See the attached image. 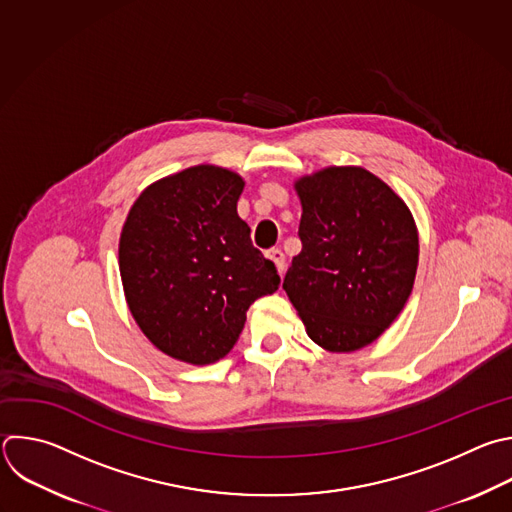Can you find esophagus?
I'll list each match as a JSON object with an SVG mask.
<instances>
[{
	"mask_svg": "<svg viewBox=\"0 0 512 512\" xmlns=\"http://www.w3.org/2000/svg\"><path fill=\"white\" fill-rule=\"evenodd\" d=\"M267 257L275 263L279 275H283V273H285V253H283L279 247H273V249L267 251Z\"/></svg>",
	"mask_w": 512,
	"mask_h": 512,
	"instance_id": "esophagus-1",
	"label": "esophagus"
}]
</instances>
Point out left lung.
<instances>
[{"label": "left lung", "mask_w": 512, "mask_h": 512, "mask_svg": "<svg viewBox=\"0 0 512 512\" xmlns=\"http://www.w3.org/2000/svg\"><path fill=\"white\" fill-rule=\"evenodd\" d=\"M301 253L283 289L307 335L329 352H356L404 309L418 267V231L404 201L358 166H331L295 183Z\"/></svg>", "instance_id": "1"}]
</instances>
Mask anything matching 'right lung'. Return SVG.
<instances>
[{"instance_id": "right-lung-1", "label": "right lung", "mask_w": 512, "mask_h": 512, "mask_svg": "<svg viewBox=\"0 0 512 512\" xmlns=\"http://www.w3.org/2000/svg\"><path fill=\"white\" fill-rule=\"evenodd\" d=\"M243 185L227 168L199 164L150 185L126 217L118 249L126 301L170 358L197 366L225 358L251 303L279 289L275 263L237 215Z\"/></svg>"}]
</instances>
